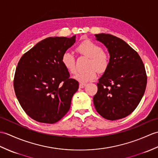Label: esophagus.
<instances>
[{"instance_id": "obj_1", "label": "esophagus", "mask_w": 158, "mask_h": 158, "mask_svg": "<svg viewBox=\"0 0 158 158\" xmlns=\"http://www.w3.org/2000/svg\"><path fill=\"white\" fill-rule=\"evenodd\" d=\"M85 85H86V84H85V83H80L79 88H85Z\"/></svg>"}]
</instances>
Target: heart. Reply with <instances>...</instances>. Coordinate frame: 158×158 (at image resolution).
Returning <instances> with one entry per match:
<instances>
[{"label": "heart", "instance_id": "heart-1", "mask_svg": "<svg viewBox=\"0 0 158 158\" xmlns=\"http://www.w3.org/2000/svg\"><path fill=\"white\" fill-rule=\"evenodd\" d=\"M76 52L79 55L88 57L85 71L77 73L75 78L81 83L93 81L100 73H105L108 69L110 64V56L108 53L102 49L98 44L91 40H85L76 48ZM61 62L64 67L71 74H75V58L71 53L65 52L62 56Z\"/></svg>", "mask_w": 158, "mask_h": 158}]
</instances>
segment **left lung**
Masks as SVG:
<instances>
[{"mask_svg": "<svg viewBox=\"0 0 158 158\" xmlns=\"http://www.w3.org/2000/svg\"><path fill=\"white\" fill-rule=\"evenodd\" d=\"M110 54L108 69L99 79L94 104L100 115L109 120L123 118L139 105L145 93L147 76L139 53L110 34L96 35Z\"/></svg>", "mask_w": 158, "mask_h": 158, "instance_id": "1", "label": "left lung"}]
</instances>
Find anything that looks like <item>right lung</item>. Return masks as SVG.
<instances>
[{
    "instance_id": "right-lung-1",
    "label": "right lung",
    "mask_w": 158,
    "mask_h": 158,
    "mask_svg": "<svg viewBox=\"0 0 158 158\" xmlns=\"http://www.w3.org/2000/svg\"><path fill=\"white\" fill-rule=\"evenodd\" d=\"M75 36L48 37L26 52L16 67L13 87L27 115L36 122L54 123L69 111L79 82L62 65L64 53Z\"/></svg>"
}]
</instances>
